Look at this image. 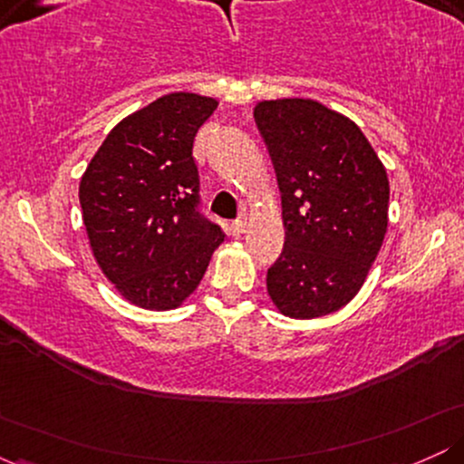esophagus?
<instances>
[{"label": "esophagus", "instance_id": "obj_1", "mask_svg": "<svg viewBox=\"0 0 464 464\" xmlns=\"http://www.w3.org/2000/svg\"><path fill=\"white\" fill-rule=\"evenodd\" d=\"M246 228H248V216H239L237 220L231 225L233 236H242V233L246 231Z\"/></svg>", "mask_w": 464, "mask_h": 464}]
</instances>
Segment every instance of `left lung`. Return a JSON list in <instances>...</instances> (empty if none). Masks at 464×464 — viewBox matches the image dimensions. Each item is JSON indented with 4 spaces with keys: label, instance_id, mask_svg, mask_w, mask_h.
Wrapping results in <instances>:
<instances>
[{
    "label": "left lung",
    "instance_id": "left-lung-1",
    "mask_svg": "<svg viewBox=\"0 0 464 464\" xmlns=\"http://www.w3.org/2000/svg\"><path fill=\"white\" fill-rule=\"evenodd\" d=\"M284 209L285 244L266 275L284 316L338 312L360 292L388 227V177L364 132L316 100L255 106Z\"/></svg>",
    "mask_w": 464,
    "mask_h": 464
}]
</instances>
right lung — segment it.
<instances>
[{
	"instance_id": "right-lung-1",
	"label": "right lung",
	"mask_w": 464,
	"mask_h": 464,
	"mask_svg": "<svg viewBox=\"0 0 464 464\" xmlns=\"http://www.w3.org/2000/svg\"><path fill=\"white\" fill-rule=\"evenodd\" d=\"M214 98L169 93L124 117L80 179L93 257L117 292L143 310H174L200 284L225 233L200 214L191 150Z\"/></svg>"
}]
</instances>
